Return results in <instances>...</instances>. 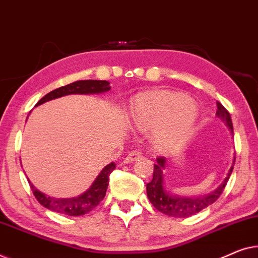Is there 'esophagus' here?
Returning <instances> with one entry per match:
<instances>
[{"label":"esophagus","instance_id":"1","mask_svg":"<svg viewBox=\"0 0 258 258\" xmlns=\"http://www.w3.org/2000/svg\"><path fill=\"white\" fill-rule=\"evenodd\" d=\"M140 157H141V153H140V152H138V151H132V152H130V154L127 155V157L125 158L124 162H126V164H130V162L138 160V159H139Z\"/></svg>","mask_w":258,"mask_h":258}]
</instances>
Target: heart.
Returning <instances> with one entry per match:
<instances>
[{
	"label": "heart",
	"mask_w": 258,
	"mask_h": 258,
	"mask_svg": "<svg viewBox=\"0 0 258 258\" xmlns=\"http://www.w3.org/2000/svg\"><path fill=\"white\" fill-rule=\"evenodd\" d=\"M134 126L155 128L154 144L161 151H173L186 143L198 119V111L186 94L153 91L141 94L131 108Z\"/></svg>",
	"instance_id": "1"
}]
</instances>
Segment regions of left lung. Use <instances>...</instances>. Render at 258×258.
<instances>
[{"label":"left lung","mask_w":258,"mask_h":258,"mask_svg":"<svg viewBox=\"0 0 258 258\" xmlns=\"http://www.w3.org/2000/svg\"><path fill=\"white\" fill-rule=\"evenodd\" d=\"M216 115L221 119V120L226 122L228 127L231 130V133H233V121H231L229 112H228L227 108L224 107L220 101H216ZM165 164L166 159L164 157L157 158V164H154L153 179H152L151 182L147 183L146 186L148 200L151 201L155 209L166 214V215L173 217H189L191 215H194V214L201 212L202 209L207 208V207L215 202L217 199L220 198V195L223 193L228 180H229V177L231 175V172H233L234 169L235 157L233 166H231L224 182L221 184L215 191H213L212 194L207 195V197L199 198L176 197V195L170 194L169 191H166L164 188V177H162V170L165 168Z\"/></svg>","instance_id":"1"}]
</instances>
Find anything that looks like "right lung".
<instances>
[{"label":"right lung","instance_id":"add662e5","mask_svg":"<svg viewBox=\"0 0 258 258\" xmlns=\"http://www.w3.org/2000/svg\"><path fill=\"white\" fill-rule=\"evenodd\" d=\"M108 90H111L110 83L106 81H78L71 84L60 86L53 91L46 93L41 100L36 104L41 105L45 101H49L55 98H59L67 94L72 93H81V94H90V93H100V92H106ZM115 168L114 162H111L110 165L105 166L104 169L101 170L99 175L97 176V179L94 180L92 186L85 191L84 194L79 195L78 198H72V199H56L48 197V195L43 194L42 191L36 189L30 181V188L34 193L36 200H37L43 207L48 208L52 212L64 214V215L69 216H79L84 215V214L91 212L93 208L99 205V202L103 200L105 194H106V189L108 186V177L112 170Z\"/></svg>","mask_w":258,"mask_h":258}]
</instances>
